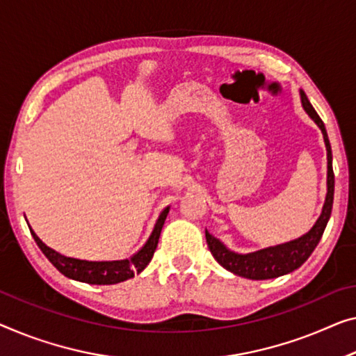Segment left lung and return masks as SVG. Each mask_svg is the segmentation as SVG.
<instances>
[{"label":"left lung","mask_w":356,"mask_h":356,"mask_svg":"<svg viewBox=\"0 0 356 356\" xmlns=\"http://www.w3.org/2000/svg\"><path fill=\"white\" fill-rule=\"evenodd\" d=\"M302 105L307 113L312 116V120L315 121L323 132V139H325L326 150H327V195L325 206H323V212L320 219L316 220L307 235L300 236L299 240L284 243V245L267 248L262 251L251 252V254H236L227 249L222 243L211 235L206 230V243L212 256L222 267L229 270V272L238 275V277L249 278V280H268V278H277L281 275H286L293 270L299 268L304 264L314 249L316 248L318 241L321 240L323 232L326 229L327 220H330L331 209H332V198H334V171H332V155H331V145L327 140V134L325 129V124L315 108L312 107V104L307 99L304 91H300Z\"/></svg>","instance_id":"8db88e82"}]
</instances>
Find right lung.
<instances>
[{"mask_svg": "<svg viewBox=\"0 0 356 356\" xmlns=\"http://www.w3.org/2000/svg\"><path fill=\"white\" fill-rule=\"evenodd\" d=\"M169 212V206L161 211L160 217H158L155 227H153L152 235L148 236L145 245L137 251L134 256L124 261H113V262H88V261H79V259L62 256L54 249L47 248L42 243L33 230V235L36 245L40 246L42 254L49 259V262L59 270L62 275H65L67 278L83 281L88 284H116L121 281H126L134 277L136 273H140L144 270L148 262L152 261L153 252H155L158 240H160V233L163 229L164 219H166Z\"/></svg>", "mask_w": 356, "mask_h": 356, "instance_id": "right-lung-1", "label": "right lung"}]
</instances>
